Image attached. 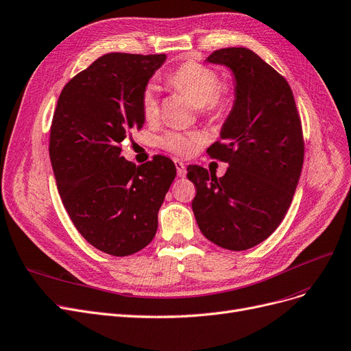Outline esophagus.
<instances>
[{"label":"esophagus","instance_id":"obj_1","mask_svg":"<svg viewBox=\"0 0 351 351\" xmlns=\"http://www.w3.org/2000/svg\"><path fill=\"white\" fill-rule=\"evenodd\" d=\"M175 166H176V172H178V176H185L186 175V166L185 163L182 160H175Z\"/></svg>","mask_w":351,"mask_h":351}]
</instances>
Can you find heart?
Segmentation results:
<instances>
[{"instance_id": "1", "label": "heart", "mask_w": 351, "mask_h": 351, "mask_svg": "<svg viewBox=\"0 0 351 351\" xmlns=\"http://www.w3.org/2000/svg\"><path fill=\"white\" fill-rule=\"evenodd\" d=\"M166 83L173 88L186 93L196 104L199 113L206 117L217 119L223 116L232 101L230 86L219 83L218 73L204 64L188 62L180 64L166 75ZM141 108L147 121L155 120L159 113L158 88L147 84L141 96ZM204 142V136L197 132L171 130L160 136L159 145L172 154L191 155L197 145Z\"/></svg>"}]
</instances>
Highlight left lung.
<instances>
[{"instance_id": "left-lung-1", "label": "left lung", "mask_w": 351, "mask_h": 351, "mask_svg": "<svg viewBox=\"0 0 351 351\" xmlns=\"http://www.w3.org/2000/svg\"><path fill=\"white\" fill-rule=\"evenodd\" d=\"M206 60L235 75L234 108L206 150L230 166L222 178L188 166L192 210L210 242L245 251L276 231L291 205L304 162L301 120L291 87L252 50L221 49Z\"/></svg>"}]
</instances>
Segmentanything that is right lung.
I'll list each match as a JSON object with an SVG mask.
<instances>
[{
    "mask_svg": "<svg viewBox=\"0 0 351 351\" xmlns=\"http://www.w3.org/2000/svg\"><path fill=\"white\" fill-rule=\"evenodd\" d=\"M165 54L109 53L75 74L60 93L50 160L70 219L95 248L114 256L143 250L176 176L166 156L136 166L121 142L145 123L141 96Z\"/></svg>",
    "mask_w": 351,
    "mask_h": 351,
    "instance_id": "1",
    "label": "right lung"
}]
</instances>
